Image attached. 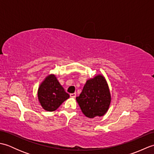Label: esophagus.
<instances>
[{"instance_id":"esophagus-1","label":"esophagus","mask_w":154,"mask_h":154,"mask_svg":"<svg viewBox=\"0 0 154 154\" xmlns=\"http://www.w3.org/2000/svg\"><path fill=\"white\" fill-rule=\"evenodd\" d=\"M70 97H72V98H75V97H76V93H71V94H70Z\"/></svg>"}]
</instances>
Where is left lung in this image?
Instances as JSON below:
<instances>
[{
  "mask_svg": "<svg viewBox=\"0 0 154 154\" xmlns=\"http://www.w3.org/2000/svg\"><path fill=\"white\" fill-rule=\"evenodd\" d=\"M76 100L87 117L93 119L104 116L111 102L109 85L104 75L98 74L88 79Z\"/></svg>",
  "mask_w": 154,
  "mask_h": 154,
  "instance_id": "1",
  "label": "left lung"
}]
</instances>
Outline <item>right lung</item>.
Listing matches in <instances>:
<instances>
[{"instance_id":"right-lung-1","label":"right lung","mask_w":154,"mask_h":154,"mask_svg":"<svg viewBox=\"0 0 154 154\" xmlns=\"http://www.w3.org/2000/svg\"><path fill=\"white\" fill-rule=\"evenodd\" d=\"M68 98H69V94L65 92L54 74H50L45 77L38 87L39 103L48 112L57 110Z\"/></svg>"}]
</instances>
